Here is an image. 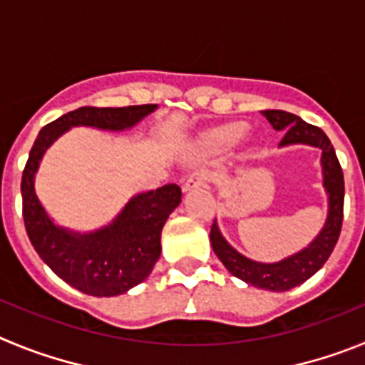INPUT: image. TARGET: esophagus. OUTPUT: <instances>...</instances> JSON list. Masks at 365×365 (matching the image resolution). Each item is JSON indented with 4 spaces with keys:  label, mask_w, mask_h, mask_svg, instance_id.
<instances>
[{
    "label": "esophagus",
    "mask_w": 365,
    "mask_h": 365,
    "mask_svg": "<svg viewBox=\"0 0 365 365\" xmlns=\"http://www.w3.org/2000/svg\"><path fill=\"white\" fill-rule=\"evenodd\" d=\"M208 180H210V173L206 172V170H195V172H193L192 175L186 179V182L182 188H185V192H190V190L199 188V186L206 185Z\"/></svg>",
    "instance_id": "esophagus-1"
}]
</instances>
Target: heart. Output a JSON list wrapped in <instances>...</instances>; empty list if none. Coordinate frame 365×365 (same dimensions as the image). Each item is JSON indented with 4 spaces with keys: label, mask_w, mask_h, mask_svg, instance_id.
<instances>
[{
    "label": "heart",
    "mask_w": 365,
    "mask_h": 365,
    "mask_svg": "<svg viewBox=\"0 0 365 365\" xmlns=\"http://www.w3.org/2000/svg\"><path fill=\"white\" fill-rule=\"evenodd\" d=\"M245 124H240V122H235V124H228L222 125V128H217V130L210 131L208 133V143L214 144V146H230V144L237 143L245 133Z\"/></svg>",
    "instance_id": "obj_1"
}]
</instances>
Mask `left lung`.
<instances>
[{"instance_id": "1", "label": "left lung", "mask_w": 365, "mask_h": 365, "mask_svg": "<svg viewBox=\"0 0 365 365\" xmlns=\"http://www.w3.org/2000/svg\"><path fill=\"white\" fill-rule=\"evenodd\" d=\"M263 115L274 130L285 133L279 146L307 144V146L322 150L324 188L329 195V212L324 228L303 250L278 261V263H259V261L245 257L232 245H228V241L219 232L215 221L210 230V243L215 256L221 259V263L227 267L232 276L243 279L248 285L265 289V291L283 292L307 282L324 267V263L333 252L341 230V219H344V173H341V166L336 159L333 144L320 128L307 124L292 113L279 111V109H267L263 111Z\"/></svg>"}]
</instances>
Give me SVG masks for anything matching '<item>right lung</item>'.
<instances>
[{
    "instance_id": "add662e5",
    "label": "right lung",
    "mask_w": 365,
    "mask_h": 365,
    "mask_svg": "<svg viewBox=\"0 0 365 365\" xmlns=\"http://www.w3.org/2000/svg\"><path fill=\"white\" fill-rule=\"evenodd\" d=\"M157 104L128 108H78L41 128L21 177L24 221L38 256L56 276L91 296H118L143 283L160 256V232L180 202L177 185L160 186L130 199L120 214L95 232L58 227L34 190V177L47 148L76 125L124 131L148 117Z\"/></svg>"
}]
</instances>
